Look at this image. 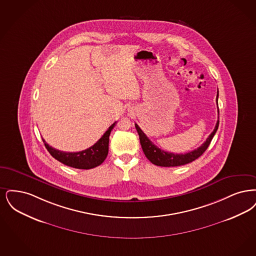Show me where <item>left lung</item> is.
Segmentation results:
<instances>
[{
  "instance_id": "8db88e82",
  "label": "left lung",
  "mask_w": 256,
  "mask_h": 256,
  "mask_svg": "<svg viewBox=\"0 0 256 256\" xmlns=\"http://www.w3.org/2000/svg\"><path fill=\"white\" fill-rule=\"evenodd\" d=\"M217 101H218V94H217ZM218 105V102H217ZM136 129L138 131V134L140 136V142L142 144V148L144 150L146 158L155 166H184L189 162H192L193 160H197L199 156H202L204 154V152L208 149V145L210 144L212 138L214 136L215 133L217 132L218 126H219V108H218V120L216 123V126L213 130L210 136L206 138V140L200 145L199 148L186 153V154H174V153H169L166 152L164 150L160 149L158 147H156L145 134L142 130L138 127V124H134Z\"/></svg>"
}]
</instances>
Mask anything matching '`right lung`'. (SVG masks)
<instances>
[{
    "mask_svg": "<svg viewBox=\"0 0 256 256\" xmlns=\"http://www.w3.org/2000/svg\"><path fill=\"white\" fill-rule=\"evenodd\" d=\"M114 125L116 122L112 124L96 144L80 152H63L50 146L44 140H42L50 154L63 164L78 169H92L100 166L107 158L109 151V136Z\"/></svg>",
    "mask_w": 256,
    "mask_h": 256,
    "instance_id": "right-lung-1",
    "label": "right lung"
}]
</instances>
